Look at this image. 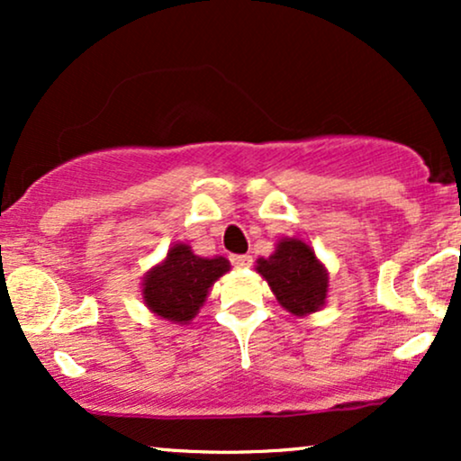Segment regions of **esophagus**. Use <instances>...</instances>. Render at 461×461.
<instances>
[{
	"instance_id": "34e87169",
	"label": "esophagus",
	"mask_w": 461,
	"mask_h": 461,
	"mask_svg": "<svg viewBox=\"0 0 461 461\" xmlns=\"http://www.w3.org/2000/svg\"><path fill=\"white\" fill-rule=\"evenodd\" d=\"M230 260H231V264H234L236 268H245V267H251L253 258L247 256V253H242V256H231Z\"/></svg>"
}]
</instances>
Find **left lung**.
<instances>
[{
  "label": "left lung",
  "mask_w": 461,
  "mask_h": 461,
  "mask_svg": "<svg viewBox=\"0 0 461 461\" xmlns=\"http://www.w3.org/2000/svg\"><path fill=\"white\" fill-rule=\"evenodd\" d=\"M256 271L267 279L282 308L308 316L325 305L330 275L314 249L299 238H282L275 253L258 260Z\"/></svg>",
  "instance_id": "left-lung-1"
}]
</instances>
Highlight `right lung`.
Masks as SVG:
<instances>
[{
  "label": "right lung",
  "mask_w": 461,
  "mask_h": 461,
  "mask_svg": "<svg viewBox=\"0 0 461 461\" xmlns=\"http://www.w3.org/2000/svg\"><path fill=\"white\" fill-rule=\"evenodd\" d=\"M230 271L225 258H199L193 249L177 242L168 249L164 262L142 279V299L156 316L186 325L197 316L208 290L221 275Z\"/></svg>",
  "instance_id": "add662e5"
}]
</instances>
